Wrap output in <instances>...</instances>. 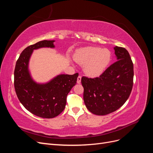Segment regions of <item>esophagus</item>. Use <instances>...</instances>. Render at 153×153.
Masks as SVG:
<instances>
[{"mask_svg": "<svg viewBox=\"0 0 153 153\" xmlns=\"http://www.w3.org/2000/svg\"><path fill=\"white\" fill-rule=\"evenodd\" d=\"M81 80H82V76H78L77 78V84H80L81 83Z\"/></svg>", "mask_w": 153, "mask_h": 153, "instance_id": "obj_1", "label": "esophagus"}]
</instances>
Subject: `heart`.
<instances>
[{
    "label": "heart",
    "mask_w": 153,
    "mask_h": 153,
    "mask_svg": "<svg viewBox=\"0 0 153 153\" xmlns=\"http://www.w3.org/2000/svg\"><path fill=\"white\" fill-rule=\"evenodd\" d=\"M111 57L109 50L96 47L80 48L73 55L75 61L84 66V73L90 77H98L102 75L108 68Z\"/></svg>",
    "instance_id": "heart-1"
}]
</instances>
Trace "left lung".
Here are the masks:
<instances>
[{"label": "left lung", "instance_id": "1", "mask_svg": "<svg viewBox=\"0 0 153 153\" xmlns=\"http://www.w3.org/2000/svg\"><path fill=\"white\" fill-rule=\"evenodd\" d=\"M117 61L94 78H82L84 101L92 114L105 115L115 112L128 99L133 85V64L128 51L115 47Z\"/></svg>", "mask_w": 153, "mask_h": 153}]
</instances>
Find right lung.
Here are the masks:
<instances>
[{"instance_id": "1", "label": "right lung", "mask_w": 153, "mask_h": 153, "mask_svg": "<svg viewBox=\"0 0 153 153\" xmlns=\"http://www.w3.org/2000/svg\"><path fill=\"white\" fill-rule=\"evenodd\" d=\"M54 40H43L27 47L17 60L14 72V85L18 100L30 112L50 119L57 116L66 105V97L76 84L78 73L61 74L46 83H37L29 69L30 58L34 50L55 48Z\"/></svg>"}]
</instances>
